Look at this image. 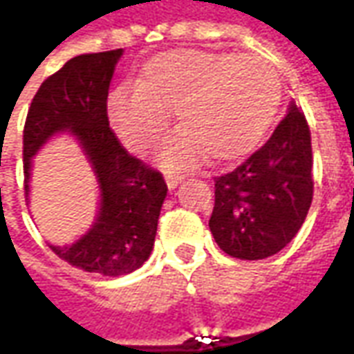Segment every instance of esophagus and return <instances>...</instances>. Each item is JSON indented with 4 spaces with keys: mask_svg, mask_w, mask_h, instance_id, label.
Returning <instances> with one entry per match:
<instances>
[{
    "mask_svg": "<svg viewBox=\"0 0 354 354\" xmlns=\"http://www.w3.org/2000/svg\"><path fill=\"white\" fill-rule=\"evenodd\" d=\"M184 178V174H176V172H167L165 174V180H167V185H169L170 189H174L178 184H182Z\"/></svg>",
    "mask_w": 354,
    "mask_h": 354,
    "instance_id": "34e87169",
    "label": "esophagus"
}]
</instances>
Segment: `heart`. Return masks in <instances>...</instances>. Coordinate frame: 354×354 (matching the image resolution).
<instances>
[{
    "mask_svg": "<svg viewBox=\"0 0 354 354\" xmlns=\"http://www.w3.org/2000/svg\"><path fill=\"white\" fill-rule=\"evenodd\" d=\"M282 98L274 66L258 55L170 50L147 60L136 88L109 96L117 134L136 151L155 146L176 111L182 131L162 151L169 167H189L205 155L216 162L250 153L273 123Z\"/></svg>",
    "mask_w": 354,
    "mask_h": 354,
    "instance_id": "1",
    "label": "heart"
}]
</instances>
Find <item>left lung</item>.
Listing matches in <instances>:
<instances>
[{
    "label": "left lung",
    "mask_w": 354,
    "mask_h": 354,
    "mask_svg": "<svg viewBox=\"0 0 354 354\" xmlns=\"http://www.w3.org/2000/svg\"><path fill=\"white\" fill-rule=\"evenodd\" d=\"M311 131L304 111L290 104L258 151L214 178L208 225L223 252L239 260H263L281 252L311 208Z\"/></svg>",
    "instance_id": "left-lung-1"
}]
</instances>
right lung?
Listing matches in <instances>:
<instances>
[{"instance_id": "add662e5", "label": "right lung", "mask_w": 354, "mask_h": 354, "mask_svg": "<svg viewBox=\"0 0 354 354\" xmlns=\"http://www.w3.org/2000/svg\"><path fill=\"white\" fill-rule=\"evenodd\" d=\"M121 55L123 49L80 55L49 75L30 104L22 136L26 197L37 149L62 131L80 140L100 182V214L75 245L50 248L70 266L106 277L132 273L149 258L167 197L161 172L132 157L109 127V81Z\"/></svg>"}]
</instances>
